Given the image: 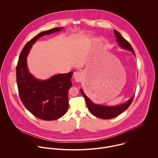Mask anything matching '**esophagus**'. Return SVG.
I'll list each match as a JSON object with an SVG mask.
<instances>
[{
  "label": "esophagus",
  "mask_w": 158,
  "mask_h": 158,
  "mask_svg": "<svg viewBox=\"0 0 158 158\" xmlns=\"http://www.w3.org/2000/svg\"><path fill=\"white\" fill-rule=\"evenodd\" d=\"M83 76V73L81 72H75L73 73V78L75 79V81L77 82H78L81 80Z\"/></svg>",
  "instance_id": "obj_1"
}]
</instances>
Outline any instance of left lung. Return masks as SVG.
<instances>
[{
	"label": "left lung",
	"instance_id": "left-lung-1",
	"mask_svg": "<svg viewBox=\"0 0 158 158\" xmlns=\"http://www.w3.org/2000/svg\"><path fill=\"white\" fill-rule=\"evenodd\" d=\"M115 36L116 38V41L117 42L118 45L122 48L129 50L133 53L135 56V52L131 44L122 36V35L115 30H114ZM80 92L82 95L84 97L86 100V103L90 113L95 117H97L103 119H110L114 118L115 117L121 113L125 111L131 104L135 94L131 98L127 100L125 103L118 105L116 106H107L101 104L94 103L85 94L82 89H80Z\"/></svg>",
	"mask_w": 158,
	"mask_h": 158
}]
</instances>
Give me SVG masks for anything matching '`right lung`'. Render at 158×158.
<instances>
[{
    "mask_svg": "<svg viewBox=\"0 0 158 158\" xmlns=\"http://www.w3.org/2000/svg\"><path fill=\"white\" fill-rule=\"evenodd\" d=\"M63 28L58 27L42 31L28 41L23 48L16 67V81L21 100L30 112L41 120H54L67 112L68 91L72 86L73 72L59 73L46 80H40L30 72L27 58L40 38Z\"/></svg>",
    "mask_w": 158,
    "mask_h": 158,
    "instance_id": "right-lung-1",
    "label": "right lung"
}]
</instances>
